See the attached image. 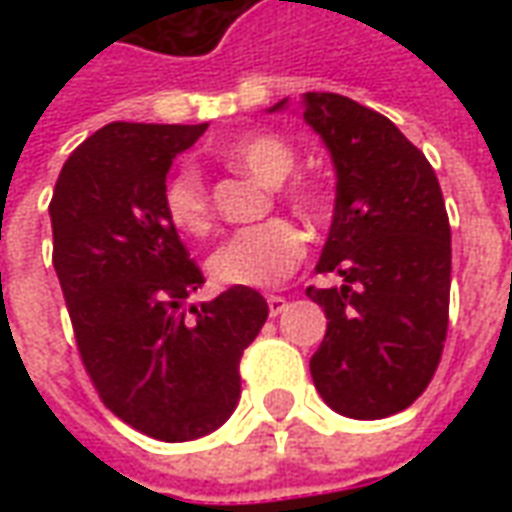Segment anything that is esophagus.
Wrapping results in <instances>:
<instances>
[{
	"label": "esophagus",
	"mask_w": 512,
	"mask_h": 512,
	"mask_svg": "<svg viewBox=\"0 0 512 512\" xmlns=\"http://www.w3.org/2000/svg\"><path fill=\"white\" fill-rule=\"evenodd\" d=\"M266 301H268V312H271V315H279V312L288 307L285 296H274V293H271V296H266Z\"/></svg>",
	"instance_id": "obj_1"
}]
</instances>
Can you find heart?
Wrapping results in <instances>:
<instances>
[{
    "instance_id": "obj_1",
    "label": "heart",
    "mask_w": 512,
    "mask_h": 512,
    "mask_svg": "<svg viewBox=\"0 0 512 512\" xmlns=\"http://www.w3.org/2000/svg\"><path fill=\"white\" fill-rule=\"evenodd\" d=\"M222 158L244 169L266 186H277L296 169V153L279 136H249L224 147ZM285 202L304 216L321 213V194L307 180H293L282 189ZM164 211L169 224L189 238L208 235L213 224L211 197L197 167H180L164 186ZM304 257V235L288 219H268L235 230L211 257L208 274L222 288H271L288 279Z\"/></svg>"
}]
</instances>
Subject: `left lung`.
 Returning a JSON list of instances; mask_svg holds the SVG:
<instances>
[{"mask_svg":"<svg viewBox=\"0 0 512 512\" xmlns=\"http://www.w3.org/2000/svg\"><path fill=\"white\" fill-rule=\"evenodd\" d=\"M304 120L337 169L315 271L337 274L340 285L307 288L329 321L312 381L337 414L389 417L428 389L447 340L452 249L441 186L389 117L345 95L307 93Z\"/></svg>","mask_w":512,"mask_h":512,"instance_id":"obj_1","label":"left lung"}]
</instances>
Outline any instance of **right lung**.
<instances>
[{
    "mask_svg": "<svg viewBox=\"0 0 512 512\" xmlns=\"http://www.w3.org/2000/svg\"><path fill=\"white\" fill-rule=\"evenodd\" d=\"M205 128L109 123L68 156L49 205L51 260L84 370L115 417L158 441L227 422L241 356L268 318L252 288L186 307L205 277L169 224L164 186Z\"/></svg>",
    "mask_w": 512,
    "mask_h": 512,
    "instance_id": "right-lung-1",
    "label": "right lung"
}]
</instances>
